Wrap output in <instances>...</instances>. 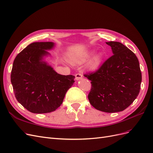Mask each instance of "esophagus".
<instances>
[{
	"mask_svg": "<svg viewBox=\"0 0 153 153\" xmlns=\"http://www.w3.org/2000/svg\"><path fill=\"white\" fill-rule=\"evenodd\" d=\"M82 77H83V76H82V75L81 73H77V74H76V75H75V79L76 80L82 79Z\"/></svg>",
	"mask_w": 153,
	"mask_h": 153,
	"instance_id": "34e87169",
	"label": "esophagus"
}]
</instances>
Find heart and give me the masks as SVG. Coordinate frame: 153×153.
<instances>
[{
    "mask_svg": "<svg viewBox=\"0 0 153 153\" xmlns=\"http://www.w3.org/2000/svg\"><path fill=\"white\" fill-rule=\"evenodd\" d=\"M87 56V55H85L84 58L86 57ZM73 60H74V61H78V59H73ZM100 62V56H96L90 62L89 66L92 68H96L99 65Z\"/></svg>",
    "mask_w": 153,
    "mask_h": 153,
    "instance_id": "obj_1",
    "label": "heart"
}]
</instances>
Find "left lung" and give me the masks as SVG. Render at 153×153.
Returning a JSON list of instances; mask_svg holds the SVG:
<instances>
[{
    "label": "left lung",
    "mask_w": 153,
    "mask_h": 153,
    "mask_svg": "<svg viewBox=\"0 0 153 153\" xmlns=\"http://www.w3.org/2000/svg\"><path fill=\"white\" fill-rule=\"evenodd\" d=\"M113 55L96 71L84 74L91 80L88 99L96 109L108 113L123 111L139 94L142 73L131 50L117 41L106 43Z\"/></svg>",
    "instance_id": "left-lung-1"
}]
</instances>
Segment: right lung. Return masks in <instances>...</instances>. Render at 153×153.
<instances>
[{
	"mask_svg": "<svg viewBox=\"0 0 153 153\" xmlns=\"http://www.w3.org/2000/svg\"><path fill=\"white\" fill-rule=\"evenodd\" d=\"M52 42L32 43L14 60L11 82L17 101L34 114L52 112L61 105L75 82L73 75H62L42 61Z\"/></svg>",
	"mask_w": 153,
	"mask_h": 153,
	"instance_id": "1",
	"label": "right lung"
}]
</instances>
